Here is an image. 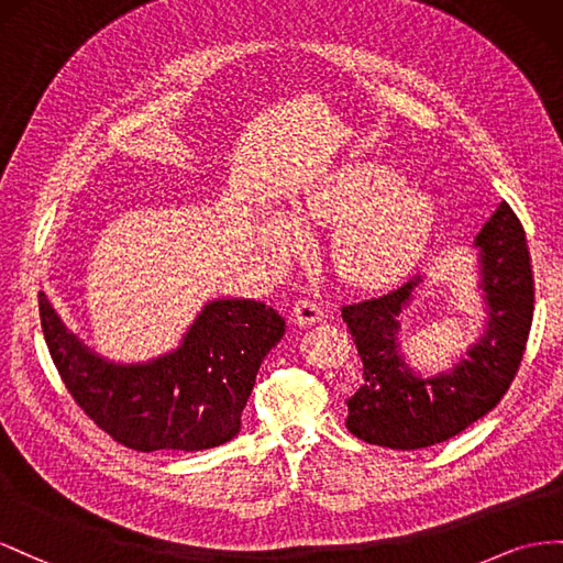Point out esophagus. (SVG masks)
Instances as JSON below:
<instances>
[{
	"label": "esophagus",
	"mask_w": 563,
	"mask_h": 563,
	"mask_svg": "<svg viewBox=\"0 0 563 563\" xmlns=\"http://www.w3.org/2000/svg\"><path fill=\"white\" fill-rule=\"evenodd\" d=\"M320 318H323V309H320V303H316L313 299L301 297L299 301H295V307H292V320H295L297 325L307 328V325L318 323Z\"/></svg>",
	"instance_id": "esophagus-1"
}]
</instances>
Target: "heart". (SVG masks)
Wrapping results in <instances>:
<instances>
[{"label":"heart","mask_w":563,"mask_h":563,"mask_svg":"<svg viewBox=\"0 0 563 563\" xmlns=\"http://www.w3.org/2000/svg\"><path fill=\"white\" fill-rule=\"evenodd\" d=\"M295 229L340 227L332 238V262L353 285H382L408 273L427 247L433 202L422 190L398 184L384 165H346L320 181L290 214ZM283 221L262 231V245L287 260L301 250V235Z\"/></svg>","instance_id":"1"}]
</instances>
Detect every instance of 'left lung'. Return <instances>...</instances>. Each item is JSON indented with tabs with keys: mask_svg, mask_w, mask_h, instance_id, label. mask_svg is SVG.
<instances>
[{
	"mask_svg": "<svg viewBox=\"0 0 563 563\" xmlns=\"http://www.w3.org/2000/svg\"><path fill=\"white\" fill-rule=\"evenodd\" d=\"M474 245L488 307L486 334L451 373L415 375L398 353V316L422 283L342 307L363 363L361 387L346 400V429L365 443L417 451L457 437L490 412L517 375L533 323V271L526 231L507 202L497 205Z\"/></svg>",
	"mask_w": 563,
	"mask_h": 563,
	"instance_id": "1",
	"label": "left lung"
}]
</instances>
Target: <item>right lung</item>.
Returning a JSON list of instances; mask_svg holds the SVG:
<instances>
[{"instance_id": "right-lung-1", "label": "right lung", "mask_w": 563, "mask_h": 563, "mask_svg": "<svg viewBox=\"0 0 563 563\" xmlns=\"http://www.w3.org/2000/svg\"><path fill=\"white\" fill-rule=\"evenodd\" d=\"M56 371L89 420L132 451H205L231 441L285 320L254 299L207 303L181 346L151 363L115 365L66 330L40 292Z\"/></svg>"}]
</instances>
